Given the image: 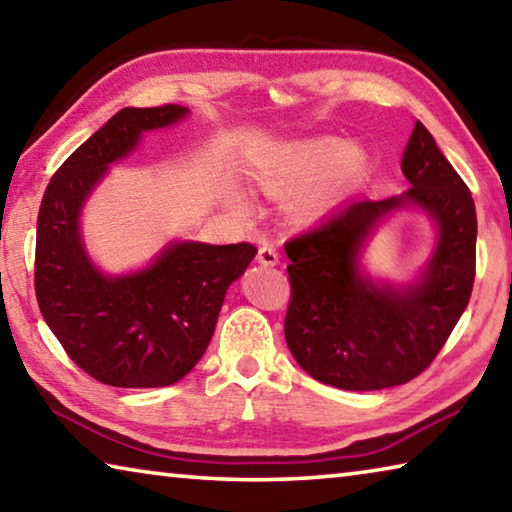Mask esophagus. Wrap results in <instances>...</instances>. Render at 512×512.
Segmentation results:
<instances>
[{"label": "esophagus", "instance_id": "obj_1", "mask_svg": "<svg viewBox=\"0 0 512 512\" xmlns=\"http://www.w3.org/2000/svg\"><path fill=\"white\" fill-rule=\"evenodd\" d=\"M257 262L262 266H275L277 262H280V255H277L275 246L271 244H262L257 250Z\"/></svg>", "mask_w": 512, "mask_h": 512}]
</instances>
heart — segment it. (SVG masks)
Masks as SVG:
<instances>
[{"mask_svg": "<svg viewBox=\"0 0 512 512\" xmlns=\"http://www.w3.org/2000/svg\"><path fill=\"white\" fill-rule=\"evenodd\" d=\"M366 158L359 149L334 137L309 142L296 151L277 155L275 160L257 169V185L273 198H289L309 192L320 180H325L316 192L307 194L296 205L300 221L314 219L325 210L332 198L343 192L363 171Z\"/></svg>", "mask_w": 512, "mask_h": 512, "instance_id": "b5f03b06", "label": "heart"}]
</instances>
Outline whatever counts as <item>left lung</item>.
Instances as JSON below:
<instances>
[{
    "label": "left lung",
    "instance_id": "left-lung-1",
    "mask_svg": "<svg viewBox=\"0 0 512 512\" xmlns=\"http://www.w3.org/2000/svg\"><path fill=\"white\" fill-rule=\"evenodd\" d=\"M402 171L411 187L400 196L345 203L284 244L291 259L284 339L302 370L343 391H381L418 377L472 296V194L420 121L406 144ZM409 204L437 221V250L411 288L372 283L358 266L360 248L384 215Z\"/></svg>",
    "mask_w": 512,
    "mask_h": 512
}]
</instances>
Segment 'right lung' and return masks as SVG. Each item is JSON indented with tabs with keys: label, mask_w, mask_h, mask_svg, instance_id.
<instances>
[{
	"label": "right lung",
	"mask_w": 512,
	"mask_h": 512,
	"mask_svg": "<svg viewBox=\"0 0 512 512\" xmlns=\"http://www.w3.org/2000/svg\"><path fill=\"white\" fill-rule=\"evenodd\" d=\"M187 108H124L49 180L38 212L36 298L67 357L101 384L171 386L210 345L225 291L257 255L253 244H169L140 273L103 275L85 253L79 214L108 164L144 131L176 124Z\"/></svg>",
	"instance_id": "obj_1"
}]
</instances>
